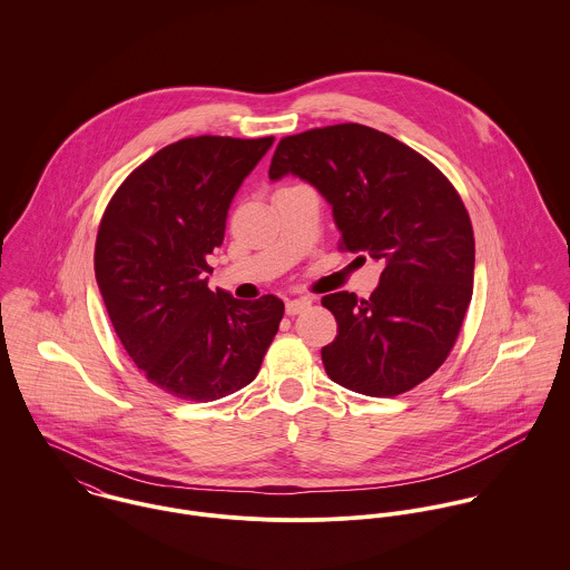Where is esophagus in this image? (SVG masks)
<instances>
[{
	"mask_svg": "<svg viewBox=\"0 0 570 570\" xmlns=\"http://www.w3.org/2000/svg\"><path fill=\"white\" fill-rule=\"evenodd\" d=\"M309 307H312L309 298H294V301H287L285 312H287V316H296V314H301V312H305Z\"/></svg>",
	"mask_w": 570,
	"mask_h": 570,
	"instance_id": "34e87169",
	"label": "esophagus"
}]
</instances>
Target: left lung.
I'll return each mask as SVG.
<instances>
[{
    "mask_svg": "<svg viewBox=\"0 0 570 570\" xmlns=\"http://www.w3.org/2000/svg\"><path fill=\"white\" fill-rule=\"evenodd\" d=\"M285 175L325 197L342 249L384 265L371 298H323L337 323L326 375L368 397L414 389L450 355L472 301L476 249L459 193L421 154L357 122L283 138L269 179Z\"/></svg>",
    "mask_w": 570,
    "mask_h": 570,
    "instance_id": "obj_1",
    "label": "left lung"
}]
</instances>
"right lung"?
I'll use <instances>...</instances> for the list:
<instances>
[{"instance_id":"obj_1","label":"right lung","mask_w":570,"mask_h":570,"mask_svg":"<svg viewBox=\"0 0 570 570\" xmlns=\"http://www.w3.org/2000/svg\"><path fill=\"white\" fill-rule=\"evenodd\" d=\"M274 138H184L140 164L111 197L94 272L125 351L164 393L215 402L247 386L285 314L267 294L208 289V254L245 177Z\"/></svg>"}]
</instances>
